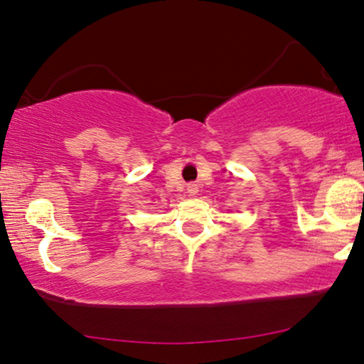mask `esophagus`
<instances>
[{
  "label": "esophagus",
  "instance_id": "34e87169",
  "mask_svg": "<svg viewBox=\"0 0 364 364\" xmlns=\"http://www.w3.org/2000/svg\"><path fill=\"white\" fill-rule=\"evenodd\" d=\"M187 193H191V196H196V193H197V183H188Z\"/></svg>",
  "mask_w": 364,
  "mask_h": 364
}]
</instances>
